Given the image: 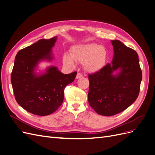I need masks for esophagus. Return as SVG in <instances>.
<instances>
[{
  "label": "esophagus",
  "mask_w": 155,
  "mask_h": 155,
  "mask_svg": "<svg viewBox=\"0 0 155 155\" xmlns=\"http://www.w3.org/2000/svg\"><path fill=\"white\" fill-rule=\"evenodd\" d=\"M83 77V75L82 74H81L80 72H78L77 74V76H76V79H79V78H81Z\"/></svg>",
  "instance_id": "esophagus-1"
}]
</instances>
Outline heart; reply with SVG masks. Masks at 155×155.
Returning a JSON list of instances; mask_svg holds the SVG:
<instances>
[{"label":"heart","mask_w":155,"mask_h":155,"mask_svg":"<svg viewBox=\"0 0 155 155\" xmlns=\"http://www.w3.org/2000/svg\"><path fill=\"white\" fill-rule=\"evenodd\" d=\"M107 51L105 47L96 44L79 45L72 50L71 57L64 54L63 63L70 67L74 66V61L83 63V67L88 72L100 70L106 61Z\"/></svg>","instance_id":"b5f03b06"}]
</instances>
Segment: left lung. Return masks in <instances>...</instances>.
I'll return each mask as SVG.
<instances>
[{
  "mask_svg": "<svg viewBox=\"0 0 155 155\" xmlns=\"http://www.w3.org/2000/svg\"><path fill=\"white\" fill-rule=\"evenodd\" d=\"M114 55L111 64L88 74V104L97 114L113 116L133 104L138 96L142 78L137 51L118 40L112 41ZM118 69L116 76L112 73Z\"/></svg>",
  "mask_w": 155,
  "mask_h": 155,
  "instance_id": "left-lung-1",
  "label": "left lung"
}]
</instances>
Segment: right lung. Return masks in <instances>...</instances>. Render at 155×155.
<instances>
[{
    "label": "right lung",
    "mask_w": 155,
    "mask_h": 155,
    "mask_svg": "<svg viewBox=\"0 0 155 155\" xmlns=\"http://www.w3.org/2000/svg\"><path fill=\"white\" fill-rule=\"evenodd\" d=\"M57 37L41 39L18 51L11 75L15 98L23 109L35 115L53 113L61 105L64 88L74 81L77 72L63 74L55 67L37 76L34 69L40 60L51 59V48Z\"/></svg>",
    "instance_id": "1"
}]
</instances>
